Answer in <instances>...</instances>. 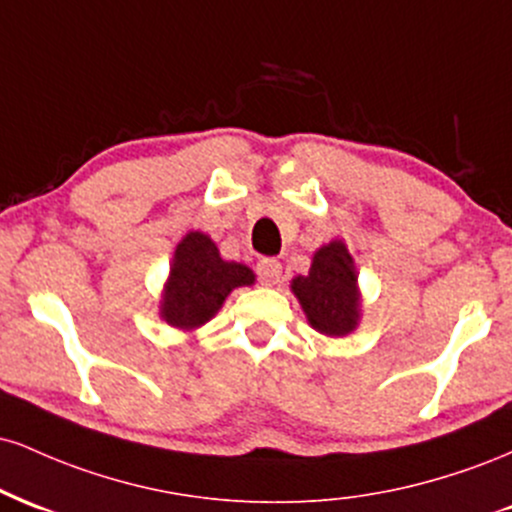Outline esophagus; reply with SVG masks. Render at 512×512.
I'll list each match as a JSON object with an SVG mask.
<instances>
[{
  "label": "esophagus",
  "mask_w": 512,
  "mask_h": 512,
  "mask_svg": "<svg viewBox=\"0 0 512 512\" xmlns=\"http://www.w3.org/2000/svg\"><path fill=\"white\" fill-rule=\"evenodd\" d=\"M257 276H260L264 286H276L281 279V264L276 260H269V257H264V260L257 262Z\"/></svg>",
  "instance_id": "obj_1"
}]
</instances>
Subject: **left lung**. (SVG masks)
<instances>
[{"label": "left lung", "mask_w": 512, "mask_h": 512, "mask_svg": "<svg viewBox=\"0 0 512 512\" xmlns=\"http://www.w3.org/2000/svg\"><path fill=\"white\" fill-rule=\"evenodd\" d=\"M291 289L317 332L327 337H342L356 327L358 296L354 260L339 240L315 252L308 276H296Z\"/></svg>", "instance_id": "left-lung-1"}]
</instances>
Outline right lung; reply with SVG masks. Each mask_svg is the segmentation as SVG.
Here are the masks:
<instances>
[{
  "instance_id": "right-lung-1",
  "label": "right lung",
  "mask_w": 512,
  "mask_h": 512,
  "mask_svg": "<svg viewBox=\"0 0 512 512\" xmlns=\"http://www.w3.org/2000/svg\"><path fill=\"white\" fill-rule=\"evenodd\" d=\"M255 274L245 264L223 262L204 233H187L175 250L161 315L173 327L192 330L214 317L236 286H248Z\"/></svg>"
}]
</instances>
